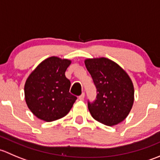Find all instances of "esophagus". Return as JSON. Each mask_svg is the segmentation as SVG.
<instances>
[{
  "label": "esophagus",
  "mask_w": 160,
  "mask_h": 160,
  "mask_svg": "<svg viewBox=\"0 0 160 160\" xmlns=\"http://www.w3.org/2000/svg\"><path fill=\"white\" fill-rule=\"evenodd\" d=\"M84 98H85V93H82L81 95H80V96H79V100H80V101H83V100L84 99Z\"/></svg>",
  "instance_id": "34e87169"
}]
</instances>
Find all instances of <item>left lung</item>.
Masks as SVG:
<instances>
[{"label": "left lung", "instance_id": "8db88e82", "mask_svg": "<svg viewBox=\"0 0 160 160\" xmlns=\"http://www.w3.org/2000/svg\"><path fill=\"white\" fill-rule=\"evenodd\" d=\"M97 89L96 99L88 101L92 117L104 125H115L125 119L134 102V87L129 76L107 58L85 60Z\"/></svg>", "mask_w": 160, "mask_h": 160}]
</instances>
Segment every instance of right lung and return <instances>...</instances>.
Returning a JSON list of instances; mask_svg holds the SVG:
<instances>
[{"label":"right lung","mask_w":160,"mask_h":160,"mask_svg":"<svg viewBox=\"0 0 160 160\" xmlns=\"http://www.w3.org/2000/svg\"><path fill=\"white\" fill-rule=\"evenodd\" d=\"M71 61L52 56L30 74L25 85L26 104L39 119L52 122L67 115L77 97L70 93L65 72Z\"/></svg>","instance_id":"right-lung-1"}]
</instances>
